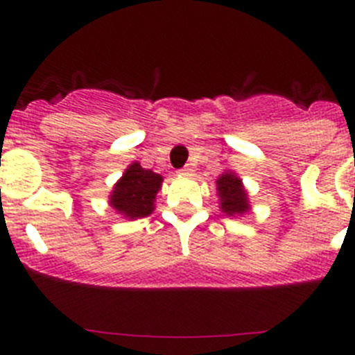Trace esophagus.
<instances>
[{"instance_id":"esophagus-1","label":"esophagus","mask_w":355,"mask_h":355,"mask_svg":"<svg viewBox=\"0 0 355 355\" xmlns=\"http://www.w3.org/2000/svg\"><path fill=\"white\" fill-rule=\"evenodd\" d=\"M192 174H193V165H192V163H188L187 167L181 168V171H180V175H192Z\"/></svg>"}]
</instances>
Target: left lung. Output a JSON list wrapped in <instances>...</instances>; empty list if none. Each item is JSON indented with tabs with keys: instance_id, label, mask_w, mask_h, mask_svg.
<instances>
[{
	"instance_id": "1",
	"label": "left lung",
	"mask_w": 355,
	"mask_h": 355,
	"mask_svg": "<svg viewBox=\"0 0 355 355\" xmlns=\"http://www.w3.org/2000/svg\"><path fill=\"white\" fill-rule=\"evenodd\" d=\"M216 192L220 197V209L229 216L243 215L250 209L243 183L234 172H224L216 180Z\"/></svg>"
}]
</instances>
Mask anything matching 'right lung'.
Instances as JSON below:
<instances>
[{
    "label": "right lung",
    "instance_id": "right-lung-1",
    "mask_svg": "<svg viewBox=\"0 0 355 355\" xmlns=\"http://www.w3.org/2000/svg\"><path fill=\"white\" fill-rule=\"evenodd\" d=\"M162 175L142 168L139 162L131 163L115 183L110 196V206L130 220L149 216L155 211V199L162 188Z\"/></svg>",
    "mask_w": 355,
    "mask_h": 355
}]
</instances>
